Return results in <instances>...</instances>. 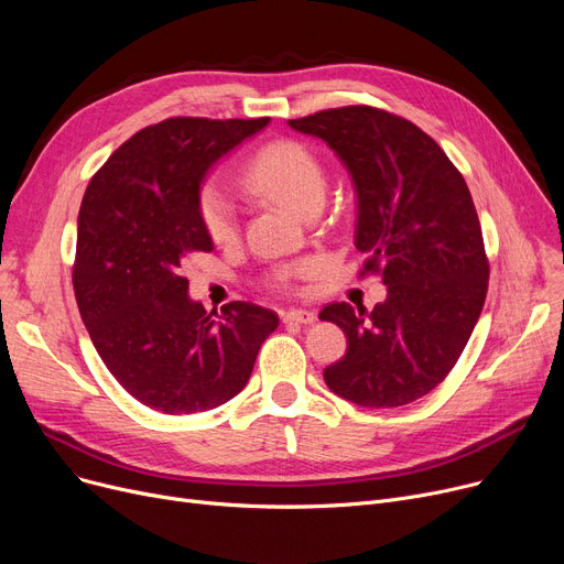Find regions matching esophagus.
<instances>
[{"instance_id": "34e87169", "label": "esophagus", "mask_w": 564, "mask_h": 564, "mask_svg": "<svg viewBox=\"0 0 564 564\" xmlns=\"http://www.w3.org/2000/svg\"><path fill=\"white\" fill-rule=\"evenodd\" d=\"M315 319H317V315L306 308H290L283 315V322H290V324H313Z\"/></svg>"}]
</instances>
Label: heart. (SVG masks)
<instances>
[{"mask_svg":"<svg viewBox=\"0 0 564 564\" xmlns=\"http://www.w3.org/2000/svg\"><path fill=\"white\" fill-rule=\"evenodd\" d=\"M242 185L249 194L285 205L294 215H308L322 207L327 194V171L308 145L281 139L262 145L242 171ZM198 217L215 245H230L240 217L230 196L215 181H207L198 192ZM317 270L315 260H302L276 272V283L290 285L294 279L308 276Z\"/></svg>","mask_w":564,"mask_h":564,"instance_id":"1","label":"heart"}]
</instances>
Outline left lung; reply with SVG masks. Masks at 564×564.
<instances>
[{"label": "left lung", "mask_w": 564, "mask_h": 564, "mask_svg": "<svg viewBox=\"0 0 564 564\" xmlns=\"http://www.w3.org/2000/svg\"><path fill=\"white\" fill-rule=\"evenodd\" d=\"M288 123L327 141L347 166L361 274H381L387 285L372 311L347 302L322 308L319 319L347 338L324 381L370 409L419 400L453 370L487 297L489 260L466 181L430 134L377 107L324 109Z\"/></svg>", "instance_id": "1"}]
</instances>
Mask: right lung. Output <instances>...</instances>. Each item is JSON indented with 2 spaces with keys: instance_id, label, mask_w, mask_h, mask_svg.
<instances>
[{
  "instance_id": "obj_1",
  "label": "right lung",
  "mask_w": 564,
  "mask_h": 564,
  "mask_svg": "<svg viewBox=\"0 0 564 564\" xmlns=\"http://www.w3.org/2000/svg\"><path fill=\"white\" fill-rule=\"evenodd\" d=\"M270 118L175 116L130 137L88 183L73 288L102 364L162 413L215 409L240 393L279 315L249 302L205 311L183 264L213 251L198 217L205 173Z\"/></svg>"
}]
</instances>
